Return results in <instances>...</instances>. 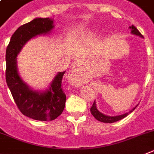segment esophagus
I'll return each mask as SVG.
<instances>
[{
  "instance_id": "esophagus-1",
  "label": "esophagus",
  "mask_w": 154,
  "mask_h": 154,
  "mask_svg": "<svg viewBox=\"0 0 154 154\" xmlns=\"http://www.w3.org/2000/svg\"><path fill=\"white\" fill-rule=\"evenodd\" d=\"M80 70L77 66H74L68 74V82L73 86H79L82 84V79L80 75Z\"/></svg>"
}]
</instances>
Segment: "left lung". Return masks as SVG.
<instances>
[{"label": "left lung", "instance_id": "1", "mask_svg": "<svg viewBox=\"0 0 154 154\" xmlns=\"http://www.w3.org/2000/svg\"><path fill=\"white\" fill-rule=\"evenodd\" d=\"M129 29H130L131 33H132V34L135 35H137V36L141 37V38H143V36L142 35L141 33L139 32L138 29H136L134 25L129 26ZM137 105H136V106L132 109V110L129 111V112H126V113H125V114L120 115V116H106V115H104L103 113H101V112H99V111L97 110V106H96V102L95 101H94L93 103V105H92L91 108V113L92 116H93L96 119L101 122H105V123H113V122H115L119 121V120L122 119L123 118L126 117L129 113H131V112L134 111V109L137 107Z\"/></svg>", "mask_w": 154, "mask_h": 154}]
</instances>
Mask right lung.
Wrapping results in <instances>:
<instances>
[{
  "label": "right lung",
  "mask_w": 154,
  "mask_h": 154,
  "mask_svg": "<svg viewBox=\"0 0 154 154\" xmlns=\"http://www.w3.org/2000/svg\"><path fill=\"white\" fill-rule=\"evenodd\" d=\"M53 28V18H35L14 32L6 49L5 74L8 87L21 113L38 121H52L62 114L66 103V94L61 86L66 71L59 72L45 91L33 90L20 77L17 57L31 38L49 34Z\"/></svg>",
  "instance_id": "add662e5"
}]
</instances>
